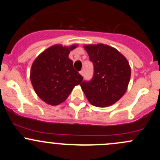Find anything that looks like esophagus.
Here are the masks:
<instances>
[{"label": "esophagus", "instance_id": "34e87169", "mask_svg": "<svg viewBox=\"0 0 160 160\" xmlns=\"http://www.w3.org/2000/svg\"><path fill=\"white\" fill-rule=\"evenodd\" d=\"M80 75L83 76V75H84V72H83V70L80 71Z\"/></svg>", "mask_w": 160, "mask_h": 160}]
</instances>
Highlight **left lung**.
Returning a JSON list of instances; mask_svg holds the SVG:
<instances>
[{
	"label": "left lung",
	"instance_id": "8db88e82",
	"mask_svg": "<svg viewBox=\"0 0 160 160\" xmlns=\"http://www.w3.org/2000/svg\"><path fill=\"white\" fill-rule=\"evenodd\" d=\"M93 62V75L81 83L89 102L104 108L114 104L124 95L131 77L128 61L117 49L104 44L85 46Z\"/></svg>",
	"mask_w": 160,
	"mask_h": 160
}]
</instances>
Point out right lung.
<instances>
[{
  "label": "right lung",
  "mask_w": 160,
  "mask_h": 160,
  "mask_svg": "<svg viewBox=\"0 0 160 160\" xmlns=\"http://www.w3.org/2000/svg\"><path fill=\"white\" fill-rule=\"evenodd\" d=\"M70 48L52 46L36 58L31 70V82L38 96L50 105H57L66 101L83 77L73 68L69 59Z\"/></svg>",
  "instance_id": "1"
}]
</instances>
